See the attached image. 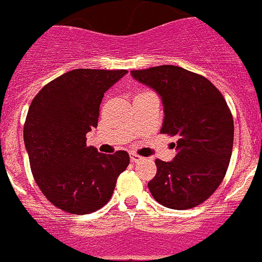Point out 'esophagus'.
<instances>
[{"label": "esophagus", "mask_w": 262, "mask_h": 262, "mask_svg": "<svg viewBox=\"0 0 262 262\" xmlns=\"http://www.w3.org/2000/svg\"><path fill=\"white\" fill-rule=\"evenodd\" d=\"M143 158L141 157V155L138 154H134V152H130V160L133 162V163H138V162H141Z\"/></svg>", "instance_id": "esophagus-1"}]
</instances>
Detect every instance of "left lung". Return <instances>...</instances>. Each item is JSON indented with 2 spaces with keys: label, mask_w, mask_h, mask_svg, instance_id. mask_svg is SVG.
Returning <instances> with one entry per match:
<instances>
[{
  "label": "left lung",
  "mask_w": 262,
  "mask_h": 262,
  "mask_svg": "<svg viewBox=\"0 0 262 262\" xmlns=\"http://www.w3.org/2000/svg\"><path fill=\"white\" fill-rule=\"evenodd\" d=\"M130 73L162 98L160 133L178 138L173 160H155L157 175L147 184L152 197L175 210L202 204L222 183L232 152L234 120L225 98L209 79L175 65Z\"/></svg>",
  "instance_id": "1"
}]
</instances>
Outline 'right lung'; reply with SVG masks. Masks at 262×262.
<instances>
[{
  "mask_svg": "<svg viewBox=\"0 0 262 262\" xmlns=\"http://www.w3.org/2000/svg\"><path fill=\"white\" fill-rule=\"evenodd\" d=\"M126 73L70 70L46 84L28 108L23 138L32 175L47 200L67 213L90 214L104 206L128 167L126 151L107 155L86 145L104 93Z\"/></svg>",
  "mask_w": 262,
  "mask_h": 262,
  "instance_id": "add662e5",
  "label": "right lung"
}]
</instances>
